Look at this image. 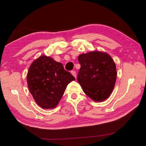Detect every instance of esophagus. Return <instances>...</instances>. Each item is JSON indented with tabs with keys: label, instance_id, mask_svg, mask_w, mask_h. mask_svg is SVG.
Instances as JSON below:
<instances>
[{
	"label": "esophagus",
	"instance_id": "esophagus-1",
	"mask_svg": "<svg viewBox=\"0 0 146 146\" xmlns=\"http://www.w3.org/2000/svg\"><path fill=\"white\" fill-rule=\"evenodd\" d=\"M71 74H72V75L75 76V78H76V71H71Z\"/></svg>",
	"mask_w": 146,
	"mask_h": 146
}]
</instances>
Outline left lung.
<instances>
[{"instance_id":"8db88e82","label":"left lung","mask_w":146,"mask_h":146,"mask_svg":"<svg viewBox=\"0 0 146 146\" xmlns=\"http://www.w3.org/2000/svg\"><path fill=\"white\" fill-rule=\"evenodd\" d=\"M77 80L86 95L96 102H102L110 97L117 79L115 63L109 54L91 51L81 54Z\"/></svg>"}]
</instances>
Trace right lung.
Listing matches in <instances>:
<instances>
[{
	"instance_id": "obj_1",
	"label": "right lung",
	"mask_w": 146,
	"mask_h": 146,
	"mask_svg": "<svg viewBox=\"0 0 146 146\" xmlns=\"http://www.w3.org/2000/svg\"><path fill=\"white\" fill-rule=\"evenodd\" d=\"M75 80L62 64L44 55L32 62L27 75L29 90L35 101L43 109L55 108L68 84Z\"/></svg>"
}]
</instances>
